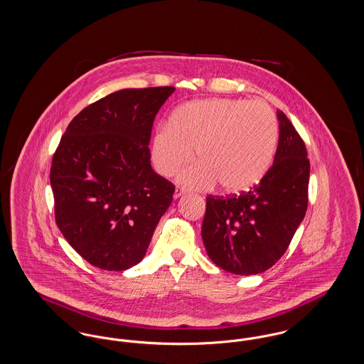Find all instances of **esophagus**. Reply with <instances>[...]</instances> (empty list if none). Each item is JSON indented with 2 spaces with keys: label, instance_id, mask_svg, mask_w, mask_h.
I'll return each mask as SVG.
<instances>
[{
  "label": "esophagus",
  "instance_id": "34e87169",
  "mask_svg": "<svg viewBox=\"0 0 364 364\" xmlns=\"http://www.w3.org/2000/svg\"><path fill=\"white\" fill-rule=\"evenodd\" d=\"M184 192H186V191L183 190L181 187H177L176 191H174V198H178V196H181Z\"/></svg>",
  "mask_w": 364,
  "mask_h": 364
}]
</instances>
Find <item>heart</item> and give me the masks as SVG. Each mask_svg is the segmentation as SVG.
Instances as JSON below:
<instances>
[{"label": "heart", "instance_id": "obj_1", "mask_svg": "<svg viewBox=\"0 0 364 364\" xmlns=\"http://www.w3.org/2000/svg\"><path fill=\"white\" fill-rule=\"evenodd\" d=\"M278 120L263 101L210 98L178 107L169 124L156 128L151 156L156 171L171 177L199 159L180 176L195 190L217 184L230 192L255 186L269 171L278 143Z\"/></svg>", "mask_w": 364, "mask_h": 364}]
</instances>
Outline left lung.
Here are the masks:
<instances>
[{
    "label": "left lung",
    "mask_w": 364,
    "mask_h": 364,
    "mask_svg": "<svg viewBox=\"0 0 364 364\" xmlns=\"http://www.w3.org/2000/svg\"><path fill=\"white\" fill-rule=\"evenodd\" d=\"M274 164L259 184L230 196L206 198L202 239L208 258L229 273L270 269L287 251L309 206L310 161L292 122L277 110Z\"/></svg>",
    "instance_id": "1"
}]
</instances>
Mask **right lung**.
Returning a JSON list of instances; mask_svg holds the SVG:
<instances>
[{"mask_svg": "<svg viewBox=\"0 0 364 364\" xmlns=\"http://www.w3.org/2000/svg\"><path fill=\"white\" fill-rule=\"evenodd\" d=\"M174 87L125 88L88 105L53 154L55 224L88 263L122 272L144 258L174 186L156 174L149 143Z\"/></svg>", "mask_w": 364, "mask_h": 364, "instance_id": "1", "label": "right lung"}]
</instances>
